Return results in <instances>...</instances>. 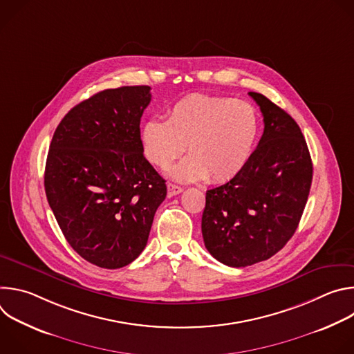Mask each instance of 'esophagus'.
Returning <instances> with one entry per match:
<instances>
[{
    "label": "esophagus",
    "instance_id": "esophagus-1",
    "mask_svg": "<svg viewBox=\"0 0 354 354\" xmlns=\"http://www.w3.org/2000/svg\"><path fill=\"white\" fill-rule=\"evenodd\" d=\"M183 192V187L179 186V185H175V183H168V196L172 197V196H176L179 193Z\"/></svg>",
    "mask_w": 354,
    "mask_h": 354
}]
</instances>
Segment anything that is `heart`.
I'll return each mask as SVG.
<instances>
[{
	"label": "heart",
	"mask_w": 354,
	"mask_h": 354,
	"mask_svg": "<svg viewBox=\"0 0 354 354\" xmlns=\"http://www.w3.org/2000/svg\"><path fill=\"white\" fill-rule=\"evenodd\" d=\"M261 131L258 109L227 96L192 93L174 104L167 122L149 119L141 129L145 158L168 168L185 149L171 176L179 180L209 179L223 183L235 178L248 164Z\"/></svg>",
	"instance_id": "heart-1"
}]
</instances>
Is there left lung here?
<instances>
[{
    "instance_id": "obj_1",
    "label": "left lung",
    "mask_w": 354,
    "mask_h": 354,
    "mask_svg": "<svg viewBox=\"0 0 354 354\" xmlns=\"http://www.w3.org/2000/svg\"><path fill=\"white\" fill-rule=\"evenodd\" d=\"M265 130L245 168L206 192L201 234L210 254L231 268L266 261L294 235L307 205L311 156L295 120L265 95L249 92Z\"/></svg>"
}]
</instances>
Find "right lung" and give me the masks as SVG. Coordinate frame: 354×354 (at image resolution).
I'll use <instances>...</instances> for the list:
<instances>
[{
  "label": "right lung",
  "instance_id": "1",
  "mask_svg": "<svg viewBox=\"0 0 354 354\" xmlns=\"http://www.w3.org/2000/svg\"><path fill=\"white\" fill-rule=\"evenodd\" d=\"M149 86L92 95L57 126L44 169L47 201L67 242L92 265L119 269L147 245L165 179L145 157L140 120Z\"/></svg>",
  "mask_w": 354,
  "mask_h": 354
}]
</instances>
